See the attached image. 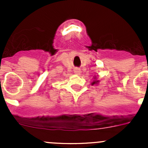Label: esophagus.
<instances>
[{
  "mask_svg": "<svg viewBox=\"0 0 148 148\" xmlns=\"http://www.w3.org/2000/svg\"><path fill=\"white\" fill-rule=\"evenodd\" d=\"M74 72L75 73V74H80V72H81V70H80L79 69H78V68H76V69H74Z\"/></svg>",
  "mask_w": 148,
  "mask_h": 148,
  "instance_id": "34e87169",
  "label": "esophagus"
}]
</instances>
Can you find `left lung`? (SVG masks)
<instances>
[{
  "mask_svg": "<svg viewBox=\"0 0 148 148\" xmlns=\"http://www.w3.org/2000/svg\"><path fill=\"white\" fill-rule=\"evenodd\" d=\"M97 82H99V81H97V80H95V81H93V82L92 83V85L96 84H97Z\"/></svg>",
  "mask_w": 148,
  "mask_h": 148,
  "instance_id": "8db88e82",
  "label": "left lung"
}]
</instances>
